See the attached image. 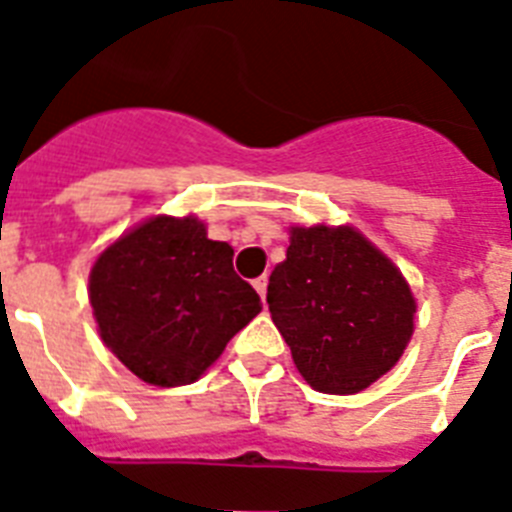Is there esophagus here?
Listing matches in <instances>:
<instances>
[{
  "label": "esophagus",
  "mask_w": 512,
  "mask_h": 512,
  "mask_svg": "<svg viewBox=\"0 0 512 512\" xmlns=\"http://www.w3.org/2000/svg\"><path fill=\"white\" fill-rule=\"evenodd\" d=\"M252 286H255V291L260 296H263V302H265V294H268V276H260L252 281Z\"/></svg>",
  "instance_id": "obj_1"
}]
</instances>
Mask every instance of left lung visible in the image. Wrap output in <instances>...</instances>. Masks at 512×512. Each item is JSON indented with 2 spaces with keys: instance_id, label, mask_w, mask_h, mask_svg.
Segmentation results:
<instances>
[{
  "instance_id": "1",
  "label": "left lung",
  "mask_w": 512,
  "mask_h": 512,
  "mask_svg": "<svg viewBox=\"0 0 512 512\" xmlns=\"http://www.w3.org/2000/svg\"><path fill=\"white\" fill-rule=\"evenodd\" d=\"M270 317L296 369L320 393L369 388L414 333V296L401 270L351 226L291 229L268 283Z\"/></svg>"
}]
</instances>
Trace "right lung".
I'll use <instances>...</instances> for the list:
<instances>
[{
  "mask_svg": "<svg viewBox=\"0 0 512 512\" xmlns=\"http://www.w3.org/2000/svg\"><path fill=\"white\" fill-rule=\"evenodd\" d=\"M231 257L192 216L150 218L124 234L90 270L103 343L150 385L195 382L263 309Z\"/></svg>",
  "mask_w": 512,
  "mask_h": 512,
  "instance_id": "add662e5",
  "label": "right lung"
}]
</instances>
